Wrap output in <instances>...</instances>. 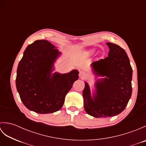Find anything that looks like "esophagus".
I'll use <instances>...</instances> for the list:
<instances>
[{"mask_svg": "<svg viewBox=\"0 0 146 146\" xmlns=\"http://www.w3.org/2000/svg\"><path fill=\"white\" fill-rule=\"evenodd\" d=\"M87 75V73L86 72L85 70H81L80 71V73H79V76L81 77L82 78H85V77Z\"/></svg>", "mask_w": 146, "mask_h": 146, "instance_id": "esophagus-1", "label": "esophagus"}]
</instances>
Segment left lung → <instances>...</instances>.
I'll return each mask as SVG.
<instances>
[{"mask_svg":"<svg viewBox=\"0 0 146 146\" xmlns=\"http://www.w3.org/2000/svg\"><path fill=\"white\" fill-rule=\"evenodd\" d=\"M107 44L110 49L108 56L92 64L95 75L105 78L97 80L93 98L86 82L83 91L86 112L96 118L119 114L132 95V69L127 54L119 46L111 42Z\"/></svg>","mask_w":146,"mask_h":146,"instance_id":"1","label":"left lung"}]
</instances>
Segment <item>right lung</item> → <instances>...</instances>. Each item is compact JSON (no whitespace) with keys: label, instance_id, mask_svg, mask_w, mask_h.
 I'll use <instances>...</instances> for the list:
<instances>
[{"label":"right lung","instance_id":"obj_1","mask_svg":"<svg viewBox=\"0 0 146 146\" xmlns=\"http://www.w3.org/2000/svg\"><path fill=\"white\" fill-rule=\"evenodd\" d=\"M60 54L46 40H37L24 51L17 67L15 84L21 101L29 110L42 114L60 110L65 96L78 79L76 70L52 75L53 64Z\"/></svg>","mask_w":146,"mask_h":146}]
</instances>
